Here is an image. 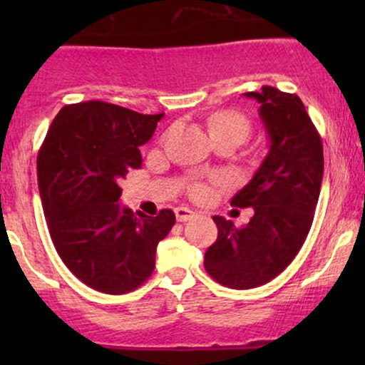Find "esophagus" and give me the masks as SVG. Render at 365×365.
Segmentation results:
<instances>
[{
	"label": "esophagus",
	"instance_id": "34e87169",
	"mask_svg": "<svg viewBox=\"0 0 365 365\" xmlns=\"http://www.w3.org/2000/svg\"><path fill=\"white\" fill-rule=\"evenodd\" d=\"M175 215H177V220L180 221V223H183V221L192 220V217L195 216V212L190 211L188 207H177L175 209Z\"/></svg>",
	"mask_w": 365,
	"mask_h": 365
}]
</instances>
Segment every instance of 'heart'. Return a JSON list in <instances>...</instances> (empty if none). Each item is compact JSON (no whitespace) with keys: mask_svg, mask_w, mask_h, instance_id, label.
I'll return each mask as SVG.
<instances>
[{"mask_svg":"<svg viewBox=\"0 0 365 365\" xmlns=\"http://www.w3.org/2000/svg\"><path fill=\"white\" fill-rule=\"evenodd\" d=\"M250 121L245 115L238 111H220L209 120V132H211L212 139H233L237 142H244L250 135ZM192 195L200 199V197L207 195V187L204 183H195L190 188Z\"/></svg>","mask_w":365,"mask_h":365,"instance_id":"1","label":"heart"}]
</instances>
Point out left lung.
<instances>
[{"label":"left lung","mask_w":365,"mask_h":365,"mask_svg":"<svg viewBox=\"0 0 365 365\" xmlns=\"http://www.w3.org/2000/svg\"><path fill=\"white\" fill-rule=\"evenodd\" d=\"M257 99L271 145L262 165L232 199L254 207L244 226L215 216L217 240L204 255V267L223 287L247 290L276 278L299 254L319 200L324 156L322 140L297 94L264 86L245 92Z\"/></svg>","instance_id":"obj_1"}]
</instances>
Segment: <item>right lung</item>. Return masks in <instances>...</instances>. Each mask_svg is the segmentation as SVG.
Segmentation results:
<instances>
[{
	"label": "right lung",
	"mask_w": 365,
	"mask_h": 365,
	"mask_svg": "<svg viewBox=\"0 0 365 365\" xmlns=\"http://www.w3.org/2000/svg\"><path fill=\"white\" fill-rule=\"evenodd\" d=\"M159 115L104 101L63 106L37 154V183L49 235L61 261L94 290L120 295L153 274L156 247L175 212L156 217L120 206V180L140 168Z\"/></svg>",
	"instance_id": "1"
}]
</instances>
